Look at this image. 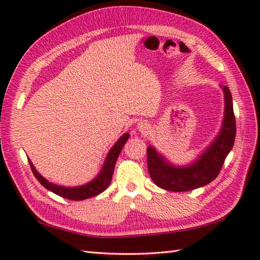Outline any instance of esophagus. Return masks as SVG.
<instances>
[{
	"instance_id": "obj_1",
	"label": "esophagus",
	"mask_w": 260,
	"mask_h": 260,
	"mask_svg": "<svg viewBox=\"0 0 260 260\" xmlns=\"http://www.w3.org/2000/svg\"><path fill=\"white\" fill-rule=\"evenodd\" d=\"M150 124L148 123H146V121H144V120H141V121H139V123H137V129H139L141 133H143V134H147L148 133V131H150Z\"/></svg>"
}]
</instances>
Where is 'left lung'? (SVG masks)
Listing matches in <instances>:
<instances>
[{
	"label": "left lung",
	"instance_id": "obj_1",
	"mask_svg": "<svg viewBox=\"0 0 260 260\" xmlns=\"http://www.w3.org/2000/svg\"><path fill=\"white\" fill-rule=\"evenodd\" d=\"M224 97L221 127L213 141L186 165H175L153 145L147 147V168L154 183L161 189L183 192L201 187L213 181L221 170L225 157L233 150L236 137V119L233 96L227 86H220Z\"/></svg>",
	"mask_w": 260,
	"mask_h": 260
}]
</instances>
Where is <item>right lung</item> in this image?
<instances>
[{
	"label": "right lung",
	"instance_id": "right-lung-1",
	"mask_svg": "<svg viewBox=\"0 0 260 260\" xmlns=\"http://www.w3.org/2000/svg\"><path fill=\"white\" fill-rule=\"evenodd\" d=\"M128 137H129V133H125L121 135L107 153L106 158H105L104 164L101 171H99V173L91 181L78 186H63V185L54 184L52 182H49L47 179L43 178V176L38 172L35 168V165H33V163L30 161V158L27 159H29L33 174H35L37 180L40 182V183L45 186L47 190L56 193L57 196H60L66 199H70V200H75V201L85 200V199H89L91 197L98 196L99 193H102L103 191L107 189V186L109 185L110 181H112V178H113L116 161H117L121 148H123V146L125 145V143L127 142V140H128Z\"/></svg>",
	"mask_w": 260,
	"mask_h": 260
}]
</instances>
